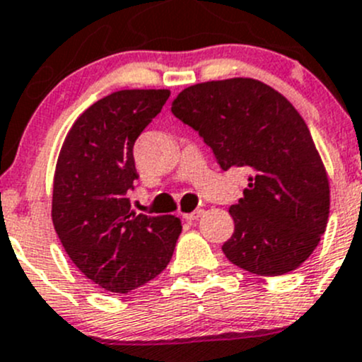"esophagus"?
I'll return each mask as SVG.
<instances>
[{"instance_id": "1", "label": "esophagus", "mask_w": 362, "mask_h": 362, "mask_svg": "<svg viewBox=\"0 0 362 362\" xmlns=\"http://www.w3.org/2000/svg\"><path fill=\"white\" fill-rule=\"evenodd\" d=\"M202 214H204V209H197V211L186 212V214H182V218H185L186 221H195V219H199Z\"/></svg>"}]
</instances>
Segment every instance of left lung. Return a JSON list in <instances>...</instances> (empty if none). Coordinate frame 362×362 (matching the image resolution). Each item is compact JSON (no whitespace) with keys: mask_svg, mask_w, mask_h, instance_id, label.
Masks as SVG:
<instances>
[{"mask_svg":"<svg viewBox=\"0 0 362 362\" xmlns=\"http://www.w3.org/2000/svg\"><path fill=\"white\" fill-rule=\"evenodd\" d=\"M173 113L197 130L223 170L251 173L230 206L223 252L256 275H282L314 252L329 216V180L307 124L281 92L255 78L192 85Z\"/></svg>","mask_w":362,"mask_h":362,"instance_id":"1","label":"left lung"}]
</instances>
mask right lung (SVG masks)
Listing matches in <instances>:
<instances>
[{"label": "right lung", "instance_id": "1", "mask_svg": "<svg viewBox=\"0 0 362 362\" xmlns=\"http://www.w3.org/2000/svg\"><path fill=\"white\" fill-rule=\"evenodd\" d=\"M170 92L118 90L69 129L54 176L52 221L71 262L106 291L129 293L155 279L181 233L176 216L137 214L127 193L137 180L134 143Z\"/></svg>", "mask_w": 362, "mask_h": 362}]
</instances>
